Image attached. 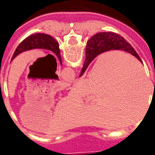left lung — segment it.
Instances as JSON below:
<instances>
[{"label":"left lung","instance_id":"8db88e82","mask_svg":"<svg viewBox=\"0 0 155 155\" xmlns=\"http://www.w3.org/2000/svg\"><path fill=\"white\" fill-rule=\"evenodd\" d=\"M34 49H44V50L51 51L59 59L61 64H62L61 51H60L58 42L51 35L42 34V33H36V34L30 35L27 38H25L17 46L11 61H13L18 54L22 52L30 51V50H34Z\"/></svg>","mask_w":155,"mask_h":155}]
</instances>
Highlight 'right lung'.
Here are the masks:
<instances>
[{
	"label": "right lung",
	"instance_id": "right-lung-1",
	"mask_svg": "<svg viewBox=\"0 0 155 155\" xmlns=\"http://www.w3.org/2000/svg\"><path fill=\"white\" fill-rule=\"evenodd\" d=\"M113 50H121L128 52L136 57L140 62H142L134 49L121 35L114 32H100L93 35L87 41L85 48V60L80 77L83 75L89 64L96 56L105 51Z\"/></svg>",
	"mask_w": 155,
	"mask_h": 155
}]
</instances>
